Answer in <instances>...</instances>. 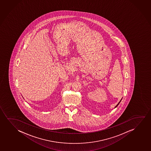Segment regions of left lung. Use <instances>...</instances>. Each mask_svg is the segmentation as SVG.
<instances>
[{"instance_id":"obj_1","label":"left lung","mask_w":151,"mask_h":151,"mask_svg":"<svg viewBox=\"0 0 151 151\" xmlns=\"http://www.w3.org/2000/svg\"><path fill=\"white\" fill-rule=\"evenodd\" d=\"M121 100H122V99H121ZM121 100L120 101V102H119L118 103V104H117V105H116V106H115V108H116V107L118 106V105L119 104V103H120V102L121 101Z\"/></svg>"}]
</instances>
